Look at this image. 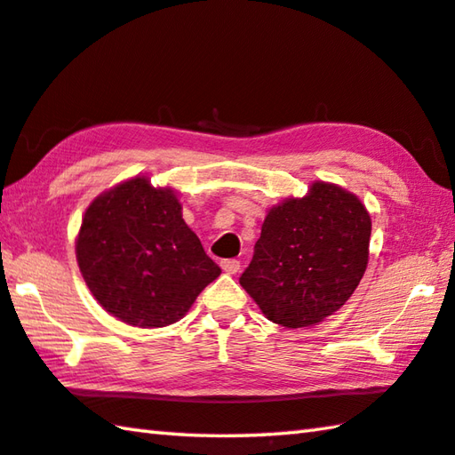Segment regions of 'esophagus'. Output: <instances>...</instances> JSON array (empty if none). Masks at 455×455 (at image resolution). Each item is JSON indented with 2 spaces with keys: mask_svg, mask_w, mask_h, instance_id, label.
I'll return each mask as SVG.
<instances>
[{
  "mask_svg": "<svg viewBox=\"0 0 455 455\" xmlns=\"http://www.w3.org/2000/svg\"><path fill=\"white\" fill-rule=\"evenodd\" d=\"M220 267H222V271H225V273H228V275H236V273H238V268H241V260H236V259H227V260H222Z\"/></svg>",
  "mask_w": 455,
  "mask_h": 455,
  "instance_id": "1",
  "label": "esophagus"
}]
</instances>
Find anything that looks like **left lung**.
<instances>
[{
    "label": "left lung",
    "instance_id": "obj_1",
    "mask_svg": "<svg viewBox=\"0 0 455 455\" xmlns=\"http://www.w3.org/2000/svg\"><path fill=\"white\" fill-rule=\"evenodd\" d=\"M371 217L337 184L313 182L307 196L267 212L243 289L268 321L317 325L353 295L369 259Z\"/></svg>",
    "mask_w": 455,
    "mask_h": 455
}]
</instances>
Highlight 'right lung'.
I'll use <instances>...</instances> for the list:
<instances>
[{
  "label": "right lung",
  "mask_w": 455,
  "mask_h": 455,
  "mask_svg": "<svg viewBox=\"0 0 455 455\" xmlns=\"http://www.w3.org/2000/svg\"><path fill=\"white\" fill-rule=\"evenodd\" d=\"M84 281L104 309L154 329L182 319L220 267L182 219L172 188L134 176L92 200L76 238Z\"/></svg>",
  "instance_id": "add662e5"
}]
</instances>
